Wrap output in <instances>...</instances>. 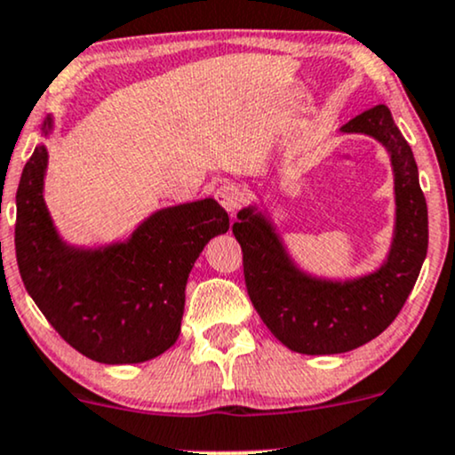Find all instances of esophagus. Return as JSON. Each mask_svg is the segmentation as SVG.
Wrapping results in <instances>:
<instances>
[{"label":"esophagus","mask_w":455,"mask_h":455,"mask_svg":"<svg viewBox=\"0 0 455 455\" xmlns=\"http://www.w3.org/2000/svg\"><path fill=\"white\" fill-rule=\"evenodd\" d=\"M213 196H216L218 204H220L224 210L231 213V216H233L235 212H237V207H239V193H237V188H235V186H231V184L218 186V188L213 190Z\"/></svg>","instance_id":"34e87169"}]
</instances>
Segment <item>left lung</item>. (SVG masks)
Returning <instances> with one entry per match:
<instances>
[{"instance_id": "left-lung-1", "label": "left lung", "mask_w": 455, "mask_h": 455, "mask_svg": "<svg viewBox=\"0 0 455 455\" xmlns=\"http://www.w3.org/2000/svg\"><path fill=\"white\" fill-rule=\"evenodd\" d=\"M339 131L369 135L390 158L394 227L386 259L373 271L354 277L307 271L283 242L271 212L256 201L239 210L233 224L251 305L277 341L307 355L352 352L381 335L411 294L428 251V210L418 165L390 109H366Z\"/></svg>"}]
</instances>
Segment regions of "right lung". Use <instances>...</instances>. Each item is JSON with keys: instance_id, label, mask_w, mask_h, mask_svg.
I'll return each mask as SVG.
<instances>
[{"instance_id": "1", "label": "right lung", "mask_w": 455, "mask_h": 455, "mask_svg": "<svg viewBox=\"0 0 455 455\" xmlns=\"http://www.w3.org/2000/svg\"><path fill=\"white\" fill-rule=\"evenodd\" d=\"M54 116L16 190V260L29 297L54 331L86 358L138 364L178 341L186 282L210 239L228 231L216 199L155 210L127 237L78 245L63 237L44 199Z\"/></svg>"}]
</instances>
